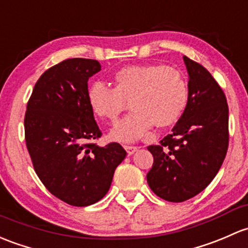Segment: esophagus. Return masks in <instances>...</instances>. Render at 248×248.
I'll return each instance as SVG.
<instances>
[{"mask_svg":"<svg viewBox=\"0 0 248 248\" xmlns=\"http://www.w3.org/2000/svg\"><path fill=\"white\" fill-rule=\"evenodd\" d=\"M124 150L127 151V153H128L129 155H134L135 152H137L138 147H137V146H124Z\"/></svg>","mask_w":248,"mask_h":248,"instance_id":"1","label":"esophagus"}]
</instances>
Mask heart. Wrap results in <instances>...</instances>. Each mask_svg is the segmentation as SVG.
Here are the masks:
<instances>
[{"label":"heart","instance_id":"obj_1","mask_svg":"<svg viewBox=\"0 0 248 248\" xmlns=\"http://www.w3.org/2000/svg\"><path fill=\"white\" fill-rule=\"evenodd\" d=\"M115 87L93 83L88 90V103L95 115L114 122L129 107L133 111L117 122L109 138L133 142L155 124H176L187 103V84L183 75L164 65H131L114 76Z\"/></svg>","mask_w":248,"mask_h":248}]
</instances>
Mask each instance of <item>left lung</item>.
<instances>
[{"instance_id": "1", "label": "left lung", "mask_w": 248, "mask_h": 248, "mask_svg": "<svg viewBox=\"0 0 248 248\" xmlns=\"http://www.w3.org/2000/svg\"><path fill=\"white\" fill-rule=\"evenodd\" d=\"M189 82L181 119L160 145L148 146L153 165L151 190L169 202H184L205 189L216 176L228 148V104L207 69L183 57Z\"/></svg>"}]
</instances>
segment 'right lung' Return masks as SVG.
<instances>
[{
  "instance_id": "right-lung-1",
  "label": "right lung",
  "mask_w": 248,
  "mask_h": 248,
  "mask_svg": "<svg viewBox=\"0 0 248 248\" xmlns=\"http://www.w3.org/2000/svg\"><path fill=\"white\" fill-rule=\"evenodd\" d=\"M101 70L93 59L62 61L36 82L25 115L26 145L46 189L75 207L102 200L127 152L101 137L88 103V79Z\"/></svg>"
}]
</instances>
